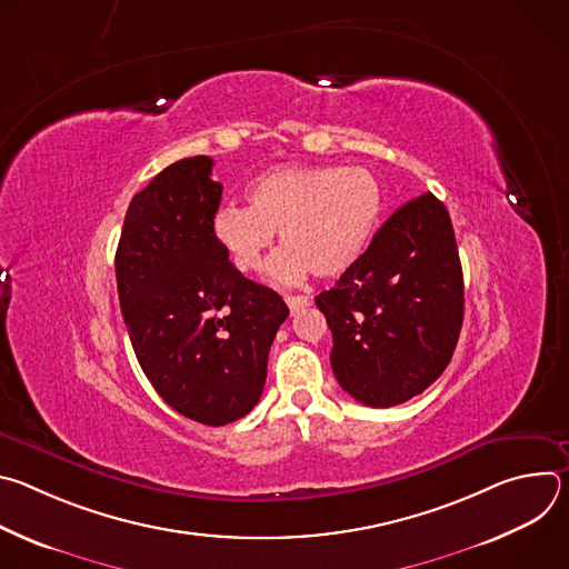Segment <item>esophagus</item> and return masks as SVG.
Returning a JSON list of instances; mask_svg holds the SVG:
<instances>
[{"instance_id":"1","label":"esophagus","mask_w":569,"mask_h":569,"mask_svg":"<svg viewBox=\"0 0 569 569\" xmlns=\"http://www.w3.org/2000/svg\"><path fill=\"white\" fill-rule=\"evenodd\" d=\"M283 299H286V303H288V308H290V312H292V315H295L297 310H301L303 306H308V303H310V299H308V297H303V295H286Z\"/></svg>"}]
</instances>
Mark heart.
Instances as JSON below:
<instances>
[{"label":"heart","instance_id":"heart-1","mask_svg":"<svg viewBox=\"0 0 569 569\" xmlns=\"http://www.w3.org/2000/svg\"><path fill=\"white\" fill-rule=\"evenodd\" d=\"M250 207L224 204L211 233L238 272L261 268L263 252L279 250L268 272L274 281L345 274L367 250L382 211L376 176L362 167H277L248 187Z\"/></svg>","mask_w":569,"mask_h":569}]
</instances>
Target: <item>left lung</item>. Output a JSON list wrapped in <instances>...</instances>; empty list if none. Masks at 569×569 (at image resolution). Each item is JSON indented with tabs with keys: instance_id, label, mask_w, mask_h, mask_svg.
<instances>
[{
	"instance_id": "8db88e82",
	"label": "left lung",
	"mask_w": 569,
	"mask_h": 569,
	"mask_svg": "<svg viewBox=\"0 0 569 569\" xmlns=\"http://www.w3.org/2000/svg\"><path fill=\"white\" fill-rule=\"evenodd\" d=\"M333 333L340 387L369 408L428 389L463 321V274L448 209L423 193L396 209L340 281L315 297Z\"/></svg>"
}]
</instances>
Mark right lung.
<instances>
[{"label":"right lung","instance_id":"obj_1","mask_svg":"<svg viewBox=\"0 0 569 569\" xmlns=\"http://www.w3.org/2000/svg\"><path fill=\"white\" fill-rule=\"evenodd\" d=\"M211 169L198 154L157 173L130 200L114 266L126 329L154 391L191 421L227 426L259 402L288 306L216 242L222 184Z\"/></svg>","mask_w":569,"mask_h":569}]
</instances>
